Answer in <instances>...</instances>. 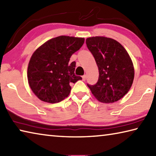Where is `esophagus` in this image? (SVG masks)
<instances>
[{"label": "esophagus", "mask_w": 156, "mask_h": 156, "mask_svg": "<svg viewBox=\"0 0 156 156\" xmlns=\"http://www.w3.org/2000/svg\"><path fill=\"white\" fill-rule=\"evenodd\" d=\"M86 77H87L86 75H84V76H82V78H83V81H84V80H86Z\"/></svg>", "instance_id": "34e87169"}]
</instances>
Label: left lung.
I'll return each instance as SVG.
<instances>
[{"label": "left lung", "instance_id": "left-lung-1", "mask_svg": "<svg viewBox=\"0 0 156 156\" xmlns=\"http://www.w3.org/2000/svg\"><path fill=\"white\" fill-rule=\"evenodd\" d=\"M87 48L98 67L97 83L87 84L100 102L112 103L125 96L133 84L134 68L127 51L114 39L103 36L86 39Z\"/></svg>", "mask_w": 156, "mask_h": 156}]
</instances>
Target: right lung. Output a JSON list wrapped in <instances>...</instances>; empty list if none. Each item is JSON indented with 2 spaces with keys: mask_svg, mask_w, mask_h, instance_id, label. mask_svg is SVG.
Listing matches in <instances>:
<instances>
[{
  "mask_svg": "<svg viewBox=\"0 0 156 156\" xmlns=\"http://www.w3.org/2000/svg\"><path fill=\"white\" fill-rule=\"evenodd\" d=\"M84 42V38L60 36L50 39L34 51L29 62L27 79L34 94L42 101H62L70 93L69 84L82 80L74 73L76 62L69 63V60Z\"/></svg>",
  "mask_w": 156,
  "mask_h": 156,
  "instance_id": "1",
  "label": "right lung"
}]
</instances>
